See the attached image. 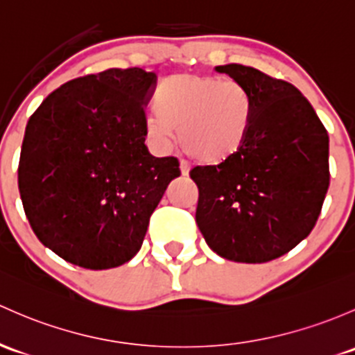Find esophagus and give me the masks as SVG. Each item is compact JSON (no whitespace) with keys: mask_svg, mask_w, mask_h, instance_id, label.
I'll return each mask as SVG.
<instances>
[{"mask_svg":"<svg viewBox=\"0 0 355 355\" xmlns=\"http://www.w3.org/2000/svg\"><path fill=\"white\" fill-rule=\"evenodd\" d=\"M189 171H190V166H189V163H187V162H180V173L184 175V177H187V175H189Z\"/></svg>","mask_w":355,"mask_h":355,"instance_id":"1","label":"esophagus"}]
</instances>
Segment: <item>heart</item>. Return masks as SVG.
Segmentation results:
<instances>
[{
    "instance_id": "obj_1",
    "label": "heart",
    "mask_w": 355,
    "mask_h": 355,
    "mask_svg": "<svg viewBox=\"0 0 355 355\" xmlns=\"http://www.w3.org/2000/svg\"><path fill=\"white\" fill-rule=\"evenodd\" d=\"M156 110L146 119L149 137L159 148L180 143L200 163L216 165L243 146L252 100L236 81L209 74H173L156 89Z\"/></svg>"
}]
</instances>
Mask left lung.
<instances>
[{"instance_id":"8db88e82","label":"left lung","mask_w":355,"mask_h":355,"mask_svg":"<svg viewBox=\"0 0 355 355\" xmlns=\"http://www.w3.org/2000/svg\"><path fill=\"white\" fill-rule=\"evenodd\" d=\"M246 89L252 122L243 146L214 166H196V223L231 262L284 255L316 225L325 200L328 134L296 87L243 64L216 66Z\"/></svg>"}]
</instances>
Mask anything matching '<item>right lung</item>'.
Returning a JSON list of instances; mask_svg holds the SVG:
<instances>
[{"label": "right lung", "instance_id": "right-lung-1", "mask_svg": "<svg viewBox=\"0 0 355 355\" xmlns=\"http://www.w3.org/2000/svg\"><path fill=\"white\" fill-rule=\"evenodd\" d=\"M156 74L112 68L64 83L30 117L18 187L42 245L89 270L129 262L178 159L144 144Z\"/></svg>", "mask_w": 355, "mask_h": 355}]
</instances>
